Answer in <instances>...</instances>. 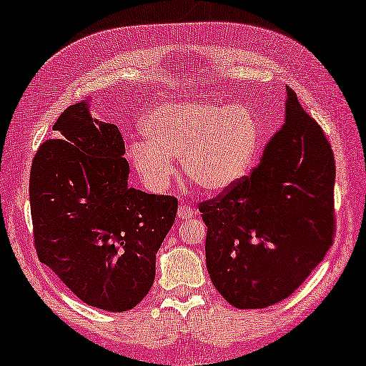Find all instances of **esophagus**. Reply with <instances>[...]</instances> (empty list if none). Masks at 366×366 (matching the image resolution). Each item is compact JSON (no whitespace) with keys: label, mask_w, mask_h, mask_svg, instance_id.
Returning a JSON list of instances; mask_svg holds the SVG:
<instances>
[{"label":"esophagus","mask_w":366,"mask_h":366,"mask_svg":"<svg viewBox=\"0 0 366 366\" xmlns=\"http://www.w3.org/2000/svg\"><path fill=\"white\" fill-rule=\"evenodd\" d=\"M194 214H197V212L189 208L188 204H182V207L178 208V218L179 219H189V218H193Z\"/></svg>","instance_id":"esophagus-1"}]
</instances>
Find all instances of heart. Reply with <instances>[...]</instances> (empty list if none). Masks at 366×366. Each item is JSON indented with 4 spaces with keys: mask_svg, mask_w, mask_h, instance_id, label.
<instances>
[{
    "mask_svg": "<svg viewBox=\"0 0 366 366\" xmlns=\"http://www.w3.org/2000/svg\"><path fill=\"white\" fill-rule=\"evenodd\" d=\"M144 139L128 144V158L143 182L163 189L179 158L189 182L204 192H223L252 163L258 122L243 104L169 102L153 109L142 127Z\"/></svg>",
    "mask_w": 366,
    "mask_h": 366,
    "instance_id": "b5f03b06",
    "label": "heart"
}]
</instances>
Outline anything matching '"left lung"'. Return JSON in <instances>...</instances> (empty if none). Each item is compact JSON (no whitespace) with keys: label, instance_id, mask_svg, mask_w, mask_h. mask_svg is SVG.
Here are the masks:
<instances>
[{"label":"left lung","instance_id":"obj_1","mask_svg":"<svg viewBox=\"0 0 366 366\" xmlns=\"http://www.w3.org/2000/svg\"><path fill=\"white\" fill-rule=\"evenodd\" d=\"M285 123L259 164L218 198L198 204L207 267L219 295L239 310L290 297L333 243L335 158L297 93L285 89Z\"/></svg>","mask_w":366,"mask_h":366}]
</instances>
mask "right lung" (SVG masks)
<instances>
[{
    "mask_svg": "<svg viewBox=\"0 0 366 366\" xmlns=\"http://www.w3.org/2000/svg\"><path fill=\"white\" fill-rule=\"evenodd\" d=\"M53 129L29 174L39 262L89 307L127 312L152 288L178 199L128 187L122 133L93 118L88 99L64 109Z\"/></svg>",
    "mask_w": 366,
    "mask_h": 366,
    "instance_id": "right-lung-1",
    "label": "right lung"
}]
</instances>
